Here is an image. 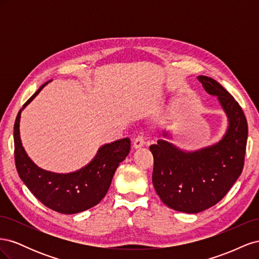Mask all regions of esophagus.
Masks as SVG:
<instances>
[{
	"label": "esophagus",
	"instance_id": "34e87169",
	"mask_svg": "<svg viewBox=\"0 0 259 259\" xmlns=\"http://www.w3.org/2000/svg\"><path fill=\"white\" fill-rule=\"evenodd\" d=\"M146 144V137L144 135H138L134 139V147L137 148H142Z\"/></svg>",
	"mask_w": 259,
	"mask_h": 259
}]
</instances>
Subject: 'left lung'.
<instances>
[{
    "instance_id": "obj_1",
    "label": "left lung",
    "mask_w": 259,
    "mask_h": 259,
    "mask_svg": "<svg viewBox=\"0 0 259 259\" xmlns=\"http://www.w3.org/2000/svg\"><path fill=\"white\" fill-rule=\"evenodd\" d=\"M204 90L218 97L229 127L216 145L185 152L165 140L150 146L152 184L164 204L195 214L217 204L242 173L247 142V121L242 108L214 79L199 75ZM166 135V134H164Z\"/></svg>"
}]
</instances>
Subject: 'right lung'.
Returning <instances> with one entry per match:
<instances>
[{
    "instance_id": "add662e5",
    "label": "right lung",
    "mask_w": 259,
    "mask_h": 259,
    "mask_svg": "<svg viewBox=\"0 0 259 259\" xmlns=\"http://www.w3.org/2000/svg\"><path fill=\"white\" fill-rule=\"evenodd\" d=\"M44 83L25 108L44 86ZM20 109L14 125L15 164L18 175L42 204L61 214H75L97 205L110 187L114 171L131 150V139L123 138L101 147L89 165L70 174H56L37 167L30 160L19 136Z\"/></svg>"
}]
</instances>
